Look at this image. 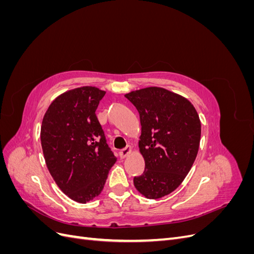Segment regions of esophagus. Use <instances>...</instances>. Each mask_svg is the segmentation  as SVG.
<instances>
[{
	"label": "esophagus",
	"mask_w": 254,
	"mask_h": 254,
	"mask_svg": "<svg viewBox=\"0 0 254 254\" xmlns=\"http://www.w3.org/2000/svg\"><path fill=\"white\" fill-rule=\"evenodd\" d=\"M131 151H132L131 146H126L125 148H123L122 150H120V157H121L122 159H124V158H126L127 156H129L130 153H131Z\"/></svg>",
	"instance_id": "obj_1"
}]
</instances>
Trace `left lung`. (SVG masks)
<instances>
[{"instance_id":"obj_1","label":"left lung","mask_w":254,"mask_h":254,"mask_svg":"<svg viewBox=\"0 0 254 254\" xmlns=\"http://www.w3.org/2000/svg\"><path fill=\"white\" fill-rule=\"evenodd\" d=\"M125 97L139 111V148L145 170L133 184L148 199L162 198L178 188L193 166L201 124L186 97L159 87L131 91Z\"/></svg>"}]
</instances>
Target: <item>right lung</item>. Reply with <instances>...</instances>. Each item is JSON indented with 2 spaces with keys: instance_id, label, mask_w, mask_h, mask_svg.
<instances>
[{
  "instance_id": "obj_1",
  "label": "right lung",
  "mask_w": 254,
  "mask_h": 254,
  "mask_svg": "<svg viewBox=\"0 0 254 254\" xmlns=\"http://www.w3.org/2000/svg\"><path fill=\"white\" fill-rule=\"evenodd\" d=\"M105 94L89 86L68 90L54 99L42 120L45 164L58 188L79 203L101 194L117 162L95 114Z\"/></svg>"
}]
</instances>
